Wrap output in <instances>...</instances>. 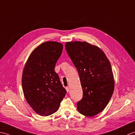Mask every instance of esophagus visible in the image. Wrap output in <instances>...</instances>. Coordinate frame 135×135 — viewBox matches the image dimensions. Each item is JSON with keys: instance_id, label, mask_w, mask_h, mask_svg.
<instances>
[{"instance_id": "obj_1", "label": "esophagus", "mask_w": 135, "mask_h": 135, "mask_svg": "<svg viewBox=\"0 0 135 135\" xmlns=\"http://www.w3.org/2000/svg\"><path fill=\"white\" fill-rule=\"evenodd\" d=\"M66 91L68 92H69L70 90V88H69V86H67V87H66Z\"/></svg>"}]
</instances>
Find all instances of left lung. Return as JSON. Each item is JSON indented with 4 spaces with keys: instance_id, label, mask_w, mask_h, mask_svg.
Wrapping results in <instances>:
<instances>
[{
    "instance_id": "obj_1",
    "label": "left lung",
    "mask_w": 135,
    "mask_h": 135,
    "mask_svg": "<svg viewBox=\"0 0 135 135\" xmlns=\"http://www.w3.org/2000/svg\"><path fill=\"white\" fill-rule=\"evenodd\" d=\"M65 49L78 71L83 88V98L77 108L84 115H96L105 108L113 94L110 63L102 50L85 41L67 42Z\"/></svg>"
}]
</instances>
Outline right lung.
<instances>
[{
  "instance_id": "1",
  "label": "right lung",
  "mask_w": 135,
  "mask_h": 135,
  "mask_svg": "<svg viewBox=\"0 0 135 135\" xmlns=\"http://www.w3.org/2000/svg\"><path fill=\"white\" fill-rule=\"evenodd\" d=\"M62 50L61 43L44 42L33 51L23 69V94L30 106L40 115L55 113L67 92L55 71Z\"/></svg>"
}]
</instances>
